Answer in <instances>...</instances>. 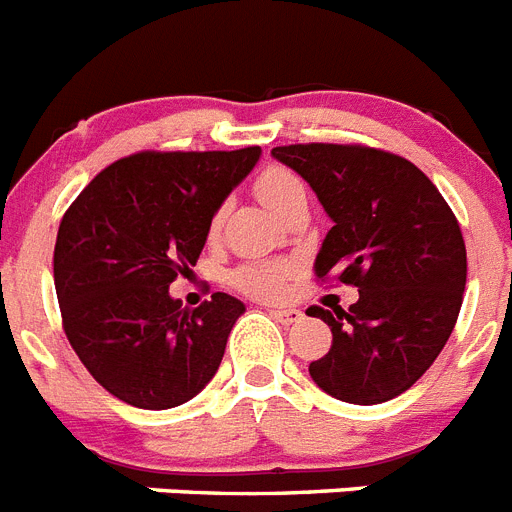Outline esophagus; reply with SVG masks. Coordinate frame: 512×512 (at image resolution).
<instances>
[{
    "label": "esophagus",
    "mask_w": 512,
    "mask_h": 512,
    "mask_svg": "<svg viewBox=\"0 0 512 512\" xmlns=\"http://www.w3.org/2000/svg\"><path fill=\"white\" fill-rule=\"evenodd\" d=\"M269 316L272 318H277L279 323H295V321H300V316H303V313H300L298 308H272L269 310Z\"/></svg>",
    "instance_id": "1"
}]
</instances>
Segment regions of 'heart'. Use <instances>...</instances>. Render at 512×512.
I'll return each instance as SVG.
<instances>
[{"label":"heart","instance_id":"1","mask_svg":"<svg viewBox=\"0 0 512 512\" xmlns=\"http://www.w3.org/2000/svg\"><path fill=\"white\" fill-rule=\"evenodd\" d=\"M298 191H303V183L287 168L264 170L259 181H256V194L264 202V207H269L272 212H279ZM217 227H220V214L212 220V230H217ZM287 277H290V264H282V261H248V264L235 269L230 282L246 295H253V298L274 300L285 292Z\"/></svg>","mask_w":512,"mask_h":512}]
</instances>
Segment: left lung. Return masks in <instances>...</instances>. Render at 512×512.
<instances>
[{
  "instance_id": "obj_1",
  "label": "left lung",
  "mask_w": 512,
  "mask_h": 512,
  "mask_svg": "<svg viewBox=\"0 0 512 512\" xmlns=\"http://www.w3.org/2000/svg\"><path fill=\"white\" fill-rule=\"evenodd\" d=\"M274 160L316 191L334 222L313 272L355 285L349 310L308 308L334 342L310 362L321 391L347 404H383L425 375L456 326L466 246L456 214L414 163L360 144H290Z\"/></svg>"
}]
</instances>
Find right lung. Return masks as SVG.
I'll list each match as a JSON object with an SVG mask.
<instances>
[{
	"mask_svg": "<svg viewBox=\"0 0 512 512\" xmlns=\"http://www.w3.org/2000/svg\"><path fill=\"white\" fill-rule=\"evenodd\" d=\"M261 147L137 152L87 183L59 225L54 285L64 331L90 375L137 409H173L214 378L246 305L214 292L196 310L170 298Z\"/></svg>",
	"mask_w": 512,
	"mask_h": 512,
	"instance_id": "obj_1",
	"label": "right lung"
}]
</instances>
